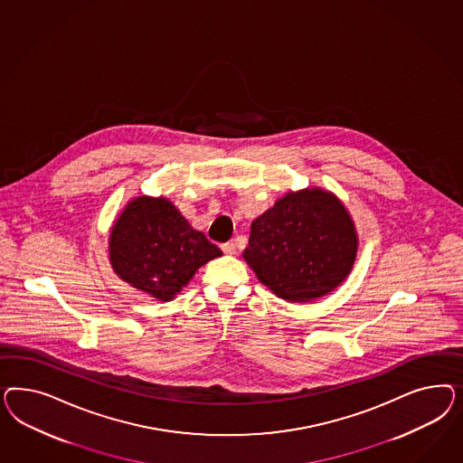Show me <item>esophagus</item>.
<instances>
[{
	"instance_id": "obj_1",
	"label": "esophagus",
	"mask_w": 463,
	"mask_h": 463,
	"mask_svg": "<svg viewBox=\"0 0 463 463\" xmlns=\"http://www.w3.org/2000/svg\"><path fill=\"white\" fill-rule=\"evenodd\" d=\"M221 248H222V251H224L225 254H234V252H236V244H234L232 241H231V242H225Z\"/></svg>"
}]
</instances>
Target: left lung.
<instances>
[{"label": "left lung", "instance_id": "8db88e82", "mask_svg": "<svg viewBox=\"0 0 463 463\" xmlns=\"http://www.w3.org/2000/svg\"><path fill=\"white\" fill-rule=\"evenodd\" d=\"M358 236L341 200L323 188L290 192L254 219L242 256L258 280L288 302H308L350 275Z\"/></svg>", "mask_w": 463, "mask_h": 463}]
</instances>
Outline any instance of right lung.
I'll return each instance as SVG.
<instances>
[{"mask_svg": "<svg viewBox=\"0 0 463 463\" xmlns=\"http://www.w3.org/2000/svg\"><path fill=\"white\" fill-rule=\"evenodd\" d=\"M113 271L140 292L168 302L196 269L222 251L196 231L169 200H130L110 231Z\"/></svg>", "mask_w": 463, "mask_h": 463, "instance_id": "right-lung-1", "label": "right lung"}]
</instances>
